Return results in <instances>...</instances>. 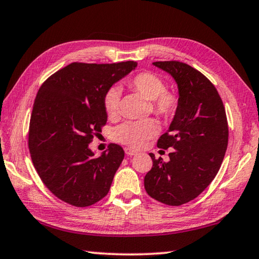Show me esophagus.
Segmentation results:
<instances>
[{
  "mask_svg": "<svg viewBox=\"0 0 259 259\" xmlns=\"http://www.w3.org/2000/svg\"><path fill=\"white\" fill-rule=\"evenodd\" d=\"M124 152H125V154H126V155H135V154L137 153L136 151L133 150V149H130V147H125V149H124Z\"/></svg>",
  "mask_w": 259,
  "mask_h": 259,
  "instance_id": "esophagus-1",
  "label": "esophagus"
}]
</instances>
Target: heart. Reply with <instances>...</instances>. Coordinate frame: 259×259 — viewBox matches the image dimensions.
I'll return each mask as SVG.
<instances>
[{
  "mask_svg": "<svg viewBox=\"0 0 259 259\" xmlns=\"http://www.w3.org/2000/svg\"><path fill=\"white\" fill-rule=\"evenodd\" d=\"M130 89L135 90L151 100V107L160 118H170L179 108V96L167 91L166 84L161 77L150 71H143L133 76L125 81ZM106 114L114 117L117 114L120 105V91L112 88L106 91L102 99ZM157 133V124L152 120L131 121L122 123L114 131L115 141L130 147H141L144 143Z\"/></svg>",
  "mask_w": 259,
  "mask_h": 259,
  "instance_id": "b5f03b06",
  "label": "heart"
}]
</instances>
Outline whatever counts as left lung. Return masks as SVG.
<instances>
[{
  "instance_id": "left-lung-1",
  "label": "left lung",
  "mask_w": 259,
  "mask_h": 259,
  "mask_svg": "<svg viewBox=\"0 0 259 259\" xmlns=\"http://www.w3.org/2000/svg\"><path fill=\"white\" fill-rule=\"evenodd\" d=\"M155 67L173 76L179 88V108L159 149L171 147L169 161H153L144 178L149 196L180 206L195 199L215 178L228 145V123L218 91L202 72L180 61H158Z\"/></svg>"
}]
</instances>
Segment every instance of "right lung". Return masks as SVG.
Returning a JSON list of instances; mask_svg holds the SVG:
<instances>
[{
  "instance_id": "right-lung-1",
  "label": "right lung",
  "mask_w": 259,
  "mask_h": 259,
  "mask_svg": "<svg viewBox=\"0 0 259 259\" xmlns=\"http://www.w3.org/2000/svg\"><path fill=\"white\" fill-rule=\"evenodd\" d=\"M137 67L135 61L97 64L73 62L40 86L28 128V150L49 191L77 207L108 194L124 151L110 144L94 157L93 137L107 122L102 99L114 83Z\"/></svg>"
}]
</instances>
